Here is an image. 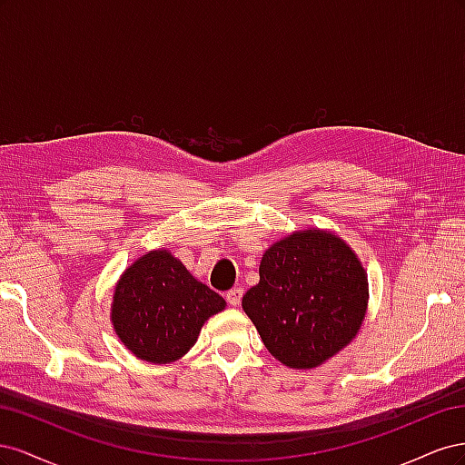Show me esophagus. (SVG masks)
<instances>
[{
    "instance_id": "1",
    "label": "esophagus",
    "mask_w": 465,
    "mask_h": 465,
    "mask_svg": "<svg viewBox=\"0 0 465 465\" xmlns=\"http://www.w3.org/2000/svg\"><path fill=\"white\" fill-rule=\"evenodd\" d=\"M242 292H244V289H242V287H234V289H231V291L227 292V301H229V304H231V306H238V304H241Z\"/></svg>"
}]
</instances>
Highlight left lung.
Returning a JSON list of instances; mask_svg holds the SVG:
<instances>
[{
	"instance_id": "8db88e82",
	"label": "left lung",
	"mask_w": 465,
	"mask_h": 465,
	"mask_svg": "<svg viewBox=\"0 0 465 465\" xmlns=\"http://www.w3.org/2000/svg\"><path fill=\"white\" fill-rule=\"evenodd\" d=\"M369 306L367 272L341 236L323 229L287 234L265 250L260 283L242 311L267 351L311 371L355 340Z\"/></svg>"
}]
</instances>
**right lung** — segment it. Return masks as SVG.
I'll list each match as a JSON object with an SVG mask.
<instances>
[{
    "mask_svg": "<svg viewBox=\"0 0 465 465\" xmlns=\"http://www.w3.org/2000/svg\"><path fill=\"white\" fill-rule=\"evenodd\" d=\"M224 299L195 279L171 250H151L125 267L114 287L110 322L137 359L166 364L184 357Z\"/></svg>",
    "mask_w": 465,
    "mask_h": 465,
    "instance_id": "1",
    "label": "right lung"
}]
</instances>
